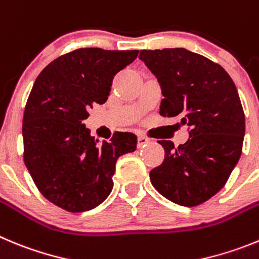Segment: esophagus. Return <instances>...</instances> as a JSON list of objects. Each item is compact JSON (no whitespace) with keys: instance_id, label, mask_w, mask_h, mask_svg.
Listing matches in <instances>:
<instances>
[{"instance_id":"1","label":"esophagus","mask_w":259,"mask_h":259,"mask_svg":"<svg viewBox=\"0 0 259 259\" xmlns=\"http://www.w3.org/2000/svg\"><path fill=\"white\" fill-rule=\"evenodd\" d=\"M149 141H150V140H149L148 137L142 136L141 135V136H139V139H137V146H139V148H141V146H145Z\"/></svg>"}]
</instances>
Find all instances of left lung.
Wrapping results in <instances>:
<instances>
[{"label":"left lung","mask_w":259,"mask_h":259,"mask_svg":"<svg viewBox=\"0 0 259 259\" xmlns=\"http://www.w3.org/2000/svg\"><path fill=\"white\" fill-rule=\"evenodd\" d=\"M139 58L160 84V115L190 127L177 148L159 141L164 160L150 181L168 200L195 207L225 186L241 155L245 117L238 90L220 64L189 50H142Z\"/></svg>","instance_id":"left-lung-1"}]
</instances>
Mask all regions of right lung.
I'll use <instances>...</instances> for the list:
<instances>
[{"instance_id": "obj_1", "label": "right lung", "mask_w": 259, "mask_h": 259, "mask_svg": "<svg viewBox=\"0 0 259 259\" xmlns=\"http://www.w3.org/2000/svg\"><path fill=\"white\" fill-rule=\"evenodd\" d=\"M137 55L78 49L51 61L33 84L23 117L24 163L42 195L68 212L100 205L113 189L118 158L136 150L134 134L115 132L99 144L83 120L108 100L114 75Z\"/></svg>"}]
</instances>
